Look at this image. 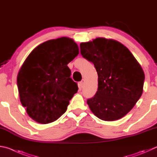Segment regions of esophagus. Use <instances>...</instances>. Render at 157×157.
Listing matches in <instances>:
<instances>
[{"label":"esophagus","instance_id":"obj_1","mask_svg":"<svg viewBox=\"0 0 157 157\" xmlns=\"http://www.w3.org/2000/svg\"><path fill=\"white\" fill-rule=\"evenodd\" d=\"M84 84V79H82V81H80V82H79V86H80V87L83 86Z\"/></svg>","mask_w":157,"mask_h":157}]
</instances>
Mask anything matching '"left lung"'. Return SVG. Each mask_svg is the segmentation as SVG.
I'll return each mask as SVG.
<instances>
[{
  "mask_svg": "<svg viewBox=\"0 0 157 157\" xmlns=\"http://www.w3.org/2000/svg\"><path fill=\"white\" fill-rule=\"evenodd\" d=\"M83 58L93 62L98 75V88L87 99L91 111L104 121L125 116L143 93L144 71L128 48L117 41L98 38L80 44Z\"/></svg>",
  "mask_w": 157,
  "mask_h": 157,
  "instance_id": "left-lung-1",
  "label": "left lung"
}]
</instances>
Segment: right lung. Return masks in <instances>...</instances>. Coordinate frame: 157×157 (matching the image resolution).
<instances>
[{"label": "right lung", "mask_w": 157, "mask_h": 157, "mask_svg": "<svg viewBox=\"0 0 157 157\" xmlns=\"http://www.w3.org/2000/svg\"><path fill=\"white\" fill-rule=\"evenodd\" d=\"M78 50L72 39L62 37L38 45L25 59L17 84L22 106L33 120L51 123L66 112L78 90L67 64Z\"/></svg>", "instance_id": "right-lung-1"}]
</instances>
